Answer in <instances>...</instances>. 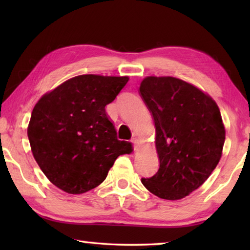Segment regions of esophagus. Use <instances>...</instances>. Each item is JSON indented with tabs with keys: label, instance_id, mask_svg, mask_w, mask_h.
<instances>
[{
	"label": "esophagus",
	"instance_id": "obj_1",
	"mask_svg": "<svg viewBox=\"0 0 250 250\" xmlns=\"http://www.w3.org/2000/svg\"><path fill=\"white\" fill-rule=\"evenodd\" d=\"M131 143H132V145H133V149H134V150H136L137 144H139V143H137V141H136V140H132V141H131Z\"/></svg>",
	"mask_w": 250,
	"mask_h": 250
}]
</instances>
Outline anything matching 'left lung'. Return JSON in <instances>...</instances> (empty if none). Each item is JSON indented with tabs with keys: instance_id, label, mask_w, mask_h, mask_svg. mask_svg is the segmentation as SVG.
<instances>
[{
	"instance_id": "8db88e82",
	"label": "left lung",
	"mask_w": 250,
	"mask_h": 250,
	"mask_svg": "<svg viewBox=\"0 0 250 250\" xmlns=\"http://www.w3.org/2000/svg\"><path fill=\"white\" fill-rule=\"evenodd\" d=\"M140 95L156 126L160 167L142 184L166 200L198 189L218 164L226 140L220 110L200 89L175 77H146Z\"/></svg>"
}]
</instances>
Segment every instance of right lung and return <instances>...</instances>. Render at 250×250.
<instances>
[{
  "label": "right lung",
  "instance_id": "right-lung-1",
  "mask_svg": "<svg viewBox=\"0 0 250 250\" xmlns=\"http://www.w3.org/2000/svg\"><path fill=\"white\" fill-rule=\"evenodd\" d=\"M129 77L79 75L42 97L32 111L28 137L34 159L58 188L81 194L104 182L129 142L117 139L105 106Z\"/></svg>",
  "mask_w": 250,
  "mask_h": 250
}]
</instances>
